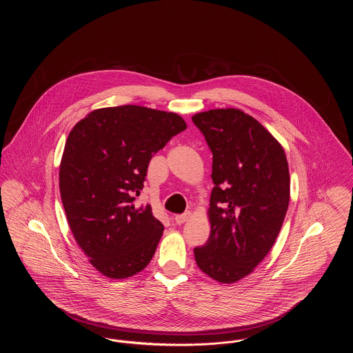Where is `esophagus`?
<instances>
[{
	"label": "esophagus",
	"mask_w": 353,
	"mask_h": 353,
	"mask_svg": "<svg viewBox=\"0 0 353 353\" xmlns=\"http://www.w3.org/2000/svg\"><path fill=\"white\" fill-rule=\"evenodd\" d=\"M190 216H192L190 212H185V213H182V214H176V216L174 217V220H175L176 224H183V223H186V221L189 220Z\"/></svg>",
	"instance_id": "esophagus-1"
}]
</instances>
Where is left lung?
Wrapping results in <instances>:
<instances>
[{
    "label": "left lung",
    "instance_id": "left-lung-1",
    "mask_svg": "<svg viewBox=\"0 0 353 353\" xmlns=\"http://www.w3.org/2000/svg\"><path fill=\"white\" fill-rule=\"evenodd\" d=\"M213 154L210 235L194 249L203 273L231 284L252 273L270 252L290 203V171L283 147L238 108L193 115Z\"/></svg>",
    "mask_w": 353,
    "mask_h": 353
}]
</instances>
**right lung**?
I'll return each instance as SVG.
<instances>
[{
  "mask_svg": "<svg viewBox=\"0 0 353 353\" xmlns=\"http://www.w3.org/2000/svg\"><path fill=\"white\" fill-rule=\"evenodd\" d=\"M174 112L141 105L99 108L76 123L59 165V192L72 234L110 279L141 272L163 234L151 205L133 202L152 156L186 129Z\"/></svg>",
  "mask_w": 353,
  "mask_h": 353,
  "instance_id": "obj_1",
  "label": "right lung"
}]
</instances>
